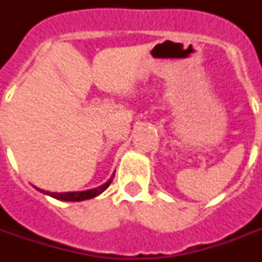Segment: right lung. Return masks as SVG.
<instances>
[{
    "label": "right lung",
    "mask_w": 262,
    "mask_h": 262,
    "mask_svg": "<svg viewBox=\"0 0 262 262\" xmlns=\"http://www.w3.org/2000/svg\"><path fill=\"white\" fill-rule=\"evenodd\" d=\"M114 178V175L111 177L106 183H103L102 186L95 187V189H90V190H84V191H68V193H51V191H46L42 190V189H38L39 191H42L45 194L51 195V197H54L57 200H62V201H84V200H90L96 197L98 194L103 193V191L106 190L107 187L110 186L111 181Z\"/></svg>",
    "instance_id": "1"
}]
</instances>
